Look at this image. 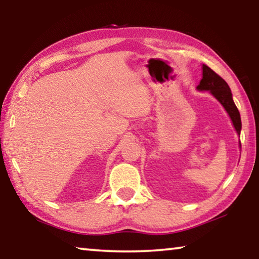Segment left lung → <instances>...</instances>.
<instances>
[{
	"label": "left lung",
	"instance_id": "left-lung-1",
	"mask_svg": "<svg viewBox=\"0 0 259 259\" xmlns=\"http://www.w3.org/2000/svg\"><path fill=\"white\" fill-rule=\"evenodd\" d=\"M199 90H209L211 95H213L216 99L221 103L226 112L229 113L236 133L240 135L241 131V117L238 107L235 106L232 98L231 89L224 78H222L217 73H214L211 68L208 67L207 65L202 66V80L200 81L198 85Z\"/></svg>",
	"mask_w": 259,
	"mask_h": 259
}]
</instances>
